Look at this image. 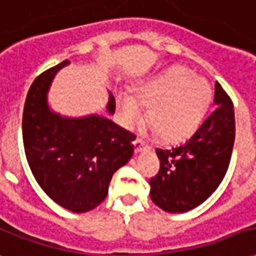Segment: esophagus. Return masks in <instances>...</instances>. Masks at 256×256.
<instances>
[{"instance_id":"obj_1","label":"esophagus","mask_w":256,"mask_h":256,"mask_svg":"<svg viewBox=\"0 0 256 256\" xmlns=\"http://www.w3.org/2000/svg\"><path fill=\"white\" fill-rule=\"evenodd\" d=\"M134 150H136V153L141 152V150H144V149H146L148 145L145 144V141H142L141 138H137L136 141H134Z\"/></svg>"}]
</instances>
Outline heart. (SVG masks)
<instances>
[{
  "instance_id": "obj_1",
  "label": "heart",
  "mask_w": 256,
  "mask_h": 256,
  "mask_svg": "<svg viewBox=\"0 0 256 256\" xmlns=\"http://www.w3.org/2000/svg\"><path fill=\"white\" fill-rule=\"evenodd\" d=\"M212 102L209 82L190 70L174 66L150 80L140 84L134 96L116 94V108L123 126L137 128L145 118L144 107H149L153 130L164 141H182L196 133Z\"/></svg>"
}]
</instances>
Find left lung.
I'll return each instance as SVG.
<instances>
[{
	"label": "left lung",
	"mask_w": 256,
	"mask_h": 256,
	"mask_svg": "<svg viewBox=\"0 0 256 256\" xmlns=\"http://www.w3.org/2000/svg\"><path fill=\"white\" fill-rule=\"evenodd\" d=\"M217 108L186 142L156 149L160 170L150 178V198L168 213H184L205 202L228 170L234 142V103L216 82Z\"/></svg>",
	"instance_id": "left-lung-1"
}]
</instances>
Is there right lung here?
<instances>
[{"label":"right lung","mask_w":256,"mask_h":256,"mask_svg":"<svg viewBox=\"0 0 256 256\" xmlns=\"http://www.w3.org/2000/svg\"><path fill=\"white\" fill-rule=\"evenodd\" d=\"M68 64L47 69L32 82L22 112V142L43 191L62 208L85 213L107 196L115 171L133 156L136 136L99 115L72 119L50 111L51 81ZM107 111H115L111 94Z\"/></svg>","instance_id":"obj_1"}]
</instances>
